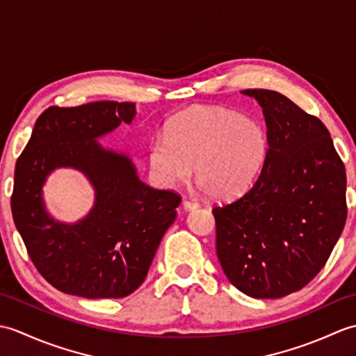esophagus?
Instances as JSON below:
<instances>
[{"label":"esophagus","mask_w":356,"mask_h":356,"mask_svg":"<svg viewBox=\"0 0 356 356\" xmlns=\"http://www.w3.org/2000/svg\"><path fill=\"white\" fill-rule=\"evenodd\" d=\"M184 208L186 211H194V209L199 208V203L195 200H184Z\"/></svg>","instance_id":"1"}]
</instances>
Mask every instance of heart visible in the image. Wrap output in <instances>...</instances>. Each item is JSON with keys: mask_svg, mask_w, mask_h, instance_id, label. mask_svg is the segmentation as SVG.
<instances>
[{"mask_svg": "<svg viewBox=\"0 0 356 356\" xmlns=\"http://www.w3.org/2000/svg\"><path fill=\"white\" fill-rule=\"evenodd\" d=\"M270 142L254 116L222 108L185 111L149 145V163L162 184L174 186L195 177L216 199L245 194L266 166Z\"/></svg>", "mask_w": 356, "mask_h": 356, "instance_id": "1", "label": "heart"}]
</instances>
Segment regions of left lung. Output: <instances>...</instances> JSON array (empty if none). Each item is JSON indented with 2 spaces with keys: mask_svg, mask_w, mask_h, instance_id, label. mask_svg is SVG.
Instances as JSON below:
<instances>
[{
  "mask_svg": "<svg viewBox=\"0 0 356 356\" xmlns=\"http://www.w3.org/2000/svg\"><path fill=\"white\" fill-rule=\"evenodd\" d=\"M263 110L270 151L243 197L213 209L217 257L252 298L300 291L326 264L347 218L346 168L318 118L274 90H243Z\"/></svg>",
  "mask_w": 356,
  "mask_h": 356,
  "instance_id": "obj_1",
  "label": "left lung"
}]
</instances>
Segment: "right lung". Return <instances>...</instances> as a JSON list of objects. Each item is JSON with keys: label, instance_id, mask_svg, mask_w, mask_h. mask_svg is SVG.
<instances>
[{"label": "right lung", "instance_id": "1", "mask_svg": "<svg viewBox=\"0 0 356 356\" xmlns=\"http://www.w3.org/2000/svg\"><path fill=\"white\" fill-rule=\"evenodd\" d=\"M131 102L99 101L50 107L38 118L15 166L12 216L40 274L58 291L84 298H124L145 280L180 195L154 190L131 157L104 148L102 136L136 118ZM58 168H73L95 191L89 214L59 222L44 208L42 188Z\"/></svg>", "mask_w": 356, "mask_h": 356}]
</instances>
